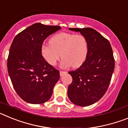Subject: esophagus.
Masks as SVG:
<instances>
[{"instance_id":"obj_1","label":"esophagus","mask_w":128,"mask_h":128,"mask_svg":"<svg viewBox=\"0 0 128 128\" xmlns=\"http://www.w3.org/2000/svg\"><path fill=\"white\" fill-rule=\"evenodd\" d=\"M66 74V72H65V71H62L60 70V76H62L63 75H64V74Z\"/></svg>"}]
</instances>
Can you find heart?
Wrapping results in <instances>:
<instances>
[{
	"label": "heart",
	"mask_w": 128,
	"mask_h": 128,
	"mask_svg": "<svg viewBox=\"0 0 128 128\" xmlns=\"http://www.w3.org/2000/svg\"><path fill=\"white\" fill-rule=\"evenodd\" d=\"M49 44L42 46L40 50L43 58L51 66H55L62 56V66L80 67L85 61L88 51L86 38L81 34H56L50 38Z\"/></svg>",
	"instance_id": "1"
}]
</instances>
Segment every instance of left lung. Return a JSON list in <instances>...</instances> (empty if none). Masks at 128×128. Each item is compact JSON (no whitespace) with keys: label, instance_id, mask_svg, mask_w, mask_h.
Segmentation results:
<instances>
[{"label":"left lung","instance_id":"1","mask_svg":"<svg viewBox=\"0 0 128 128\" xmlns=\"http://www.w3.org/2000/svg\"><path fill=\"white\" fill-rule=\"evenodd\" d=\"M69 29L86 38L88 51L81 66L68 72L72 82L68 88V97L78 106H90L101 99L108 88L115 68L112 48L108 40L92 28Z\"/></svg>","mask_w":128,"mask_h":128}]
</instances>
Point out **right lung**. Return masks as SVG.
<instances>
[{"instance_id":"obj_1","label":"right lung","mask_w":128,"mask_h":128,"mask_svg":"<svg viewBox=\"0 0 128 128\" xmlns=\"http://www.w3.org/2000/svg\"><path fill=\"white\" fill-rule=\"evenodd\" d=\"M60 29V26L36 23L13 39L8 58V71L16 92L26 102L44 103L52 94L60 71L43 58L40 49L44 40Z\"/></svg>"}]
</instances>
